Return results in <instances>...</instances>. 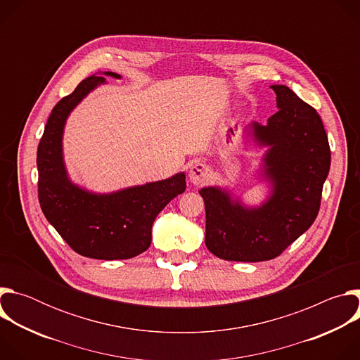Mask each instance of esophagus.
Returning <instances> with one entry per match:
<instances>
[{"instance_id":"esophagus-1","label":"esophagus","mask_w":360,"mask_h":360,"mask_svg":"<svg viewBox=\"0 0 360 360\" xmlns=\"http://www.w3.org/2000/svg\"><path fill=\"white\" fill-rule=\"evenodd\" d=\"M208 175H210V169L205 164H195L192 165L191 171H189V181L193 184V185H202L207 182L208 179Z\"/></svg>"}]
</instances>
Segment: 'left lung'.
I'll list each match as a JSON object with an SVG mask.
<instances>
[{
    "mask_svg": "<svg viewBox=\"0 0 360 360\" xmlns=\"http://www.w3.org/2000/svg\"><path fill=\"white\" fill-rule=\"evenodd\" d=\"M279 111L268 125L253 122L262 145L265 174L274 192L258 210L232 202L219 188H202L207 226L205 243L221 259L262 262L279 256L315 222L323 182L330 168V146L314 107L286 85H272Z\"/></svg>",
    "mask_w": 360,
    "mask_h": 360,
    "instance_id": "left-lung-1",
    "label": "left lung"
}]
</instances>
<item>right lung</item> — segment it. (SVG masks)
<instances>
[{
    "mask_svg": "<svg viewBox=\"0 0 360 360\" xmlns=\"http://www.w3.org/2000/svg\"><path fill=\"white\" fill-rule=\"evenodd\" d=\"M105 75L120 78L115 72ZM104 81L96 75L85 78L53 108L37 150L38 200L46 221L77 253L102 261L129 259L149 248L152 224L185 191V174L111 195H94L68 181L61 152L65 120Z\"/></svg>",
    "mask_w": 360,
    "mask_h": 360,
    "instance_id": "right-lung-1",
    "label": "right lung"
}]
</instances>
